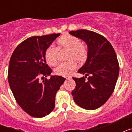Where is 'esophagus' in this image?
Instances as JSON below:
<instances>
[{"instance_id":"obj_1","label":"esophagus","mask_w":132,"mask_h":132,"mask_svg":"<svg viewBox=\"0 0 132 132\" xmlns=\"http://www.w3.org/2000/svg\"><path fill=\"white\" fill-rule=\"evenodd\" d=\"M65 79H71V77L67 76V77H65Z\"/></svg>"}]
</instances>
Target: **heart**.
<instances>
[{"mask_svg": "<svg viewBox=\"0 0 132 132\" xmlns=\"http://www.w3.org/2000/svg\"><path fill=\"white\" fill-rule=\"evenodd\" d=\"M57 44L59 49H69L67 58L68 59H75L79 63H84L88 57V50L81 41L76 36L70 34H65L58 39ZM57 48L53 45L47 47L44 53L45 61L47 64L54 66L57 62ZM77 68V63L73 59L67 62L61 63L55 69L56 75L60 76H67Z\"/></svg>", "mask_w": 132, "mask_h": 132, "instance_id": "obj_1", "label": "heart"}]
</instances>
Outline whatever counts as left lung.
Listing matches in <instances>:
<instances>
[{"label":"left lung","mask_w":132,"mask_h":132,"mask_svg":"<svg viewBox=\"0 0 132 132\" xmlns=\"http://www.w3.org/2000/svg\"><path fill=\"white\" fill-rule=\"evenodd\" d=\"M69 34L85 41L88 46L86 63L78 71L85 77H73L76 83L71 93L73 100L84 109L95 110L114 92L120 70L116 52L104 36L94 31L79 30Z\"/></svg>","instance_id":"left-lung-1"}]
</instances>
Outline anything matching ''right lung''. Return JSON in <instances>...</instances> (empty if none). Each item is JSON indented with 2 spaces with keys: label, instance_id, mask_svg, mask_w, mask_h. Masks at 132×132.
I'll list each match as a JSON object with an SVG mask.
<instances>
[{
  "label": "right lung",
  "instance_id": "1",
  "mask_svg": "<svg viewBox=\"0 0 132 132\" xmlns=\"http://www.w3.org/2000/svg\"><path fill=\"white\" fill-rule=\"evenodd\" d=\"M59 35L27 38L16 47L10 57L8 71L10 89L18 105L32 117H44L53 111L56 93L65 80L55 75L39 81V77H46L52 72L44 53Z\"/></svg>",
  "mask_w": 132,
  "mask_h": 132
}]
</instances>
